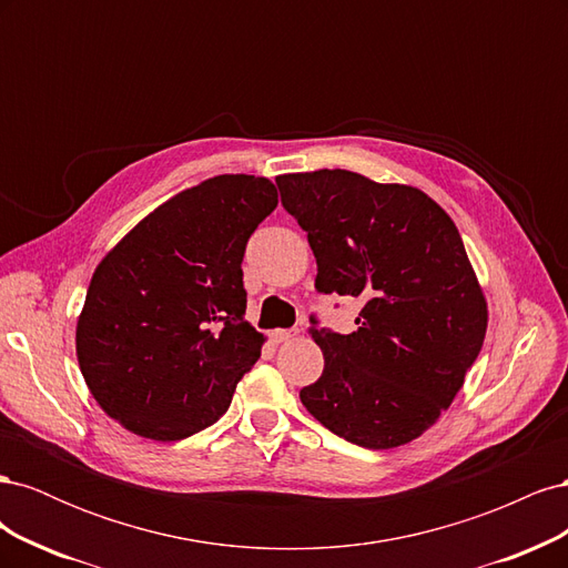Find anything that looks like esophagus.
<instances>
[{
	"label": "esophagus",
	"instance_id": "1",
	"mask_svg": "<svg viewBox=\"0 0 568 568\" xmlns=\"http://www.w3.org/2000/svg\"><path fill=\"white\" fill-rule=\"evenodd\" d=\"M294 336H298V329H274L272 332V341L274 343H284V341L294 338Z\"/></svg>",
	"mask_w": 568,
	"mask_h": 568
}]
</instances>
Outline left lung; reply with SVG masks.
I'll use <instances>...</instances> for the list:
<instances>
[{
	"label": "left lung",
	"mask_w": 568,
	"mask_h": 568,
	"mask_svg": "<svg viewBox=\"0 0 568 568\" xmlns=\"http://www.w3.org/2000/svg\"><path fill=\"white\" fill-rule=\"evenodd\" d=\"M277 184L307 232L317 291L365 301L348 336L311 326L324 372L301 403L369 450L419 438L455 400L488 329L455 222L422 189L351 170L288 173Z\"/></svg>",
	"instance_id": "left-lung-1"
}]
</instances>
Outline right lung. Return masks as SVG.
I'll return each instance as SVG.
<instances>
[{"instance_id": "right-lung-1", "label": "right lung", "mask_w": 568, "mask_h": 568, "mask_svg": "<svg viewBox=\"0 0 568 568\" xmlns=\"http://www.w3.org/2000/svg\"><path fill=\"white\" fill-rule=\"evenodd\" d=\"M277 203L267 178L217 175L161 203L101 257L75 353L99 407L130 434L180 440L227 412L265 343L244 320V251Z\"/></svg>"}]
</instances>
